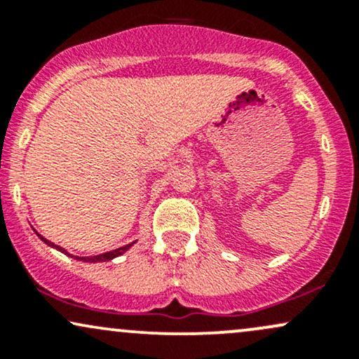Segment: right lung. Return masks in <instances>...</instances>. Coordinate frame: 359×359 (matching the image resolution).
I'll return each instance as SVG.
<instances>
[{"mask_svg": "<svg viewBox=\"0 0 359 359\" xmlns=\"http://www.w3.org/2000/svg\"><path fill=\"white\" fill-rule=\"evenodd\" d=\"M36 233V231H35ZM36 236L40 238V240H42L45 245H48L50 246V248H55V250H59L60 253H64V255H67V257H71V258H74V259H79V262H84V263H102V262H111V259H114V258H118V257H121L123 253H126L128 250L131 248V246L135 245V243H137V240H135L133 243H130V245H125V246H121V248H116V250H113V251H106V253H101V255H93V257H77V255H72V253H69L67 250L65 248H62V246H59V245H55V243H52V241H48L47 238H43L42 234H39L36 233Z\"/></svg>", "mask_w": 359, "mask_h": 359, "instance_id": "1", "label": "right lung"}]
</instances>
